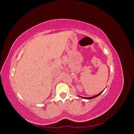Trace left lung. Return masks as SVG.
Wrapping results in <instances>:
<instances>
[{"label": "left lung", "mask_w": 134, "mask_h": 134, "mask_svg": "<svg viewBox=\"0 0 134 134\" xmlns=\"http://www.w3.org/2000/svg\"><path fill=\"white\" fill-rule=\"evenodd\" d=\"M104 90L103 91H102V92H101L100 93H98V94H97V95H95V96H93V97H81V96H79L78 95V96L79 97H81V98H84V99H93V98H96V97H97L98 96H99L101 93H102L103 91H104Z\"/></svg>", "instance_id": "8db88e82"}]
</instances>
